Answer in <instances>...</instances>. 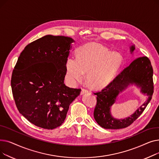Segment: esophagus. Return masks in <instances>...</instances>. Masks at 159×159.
<instances>
[{
    "label": "esophagus",
    "mask_w": 159,
    "mask_h": 159,
    "mask_svg": "<svg viewBox=\"0 0 159 159\" xmlns=\"http://www.w3.org/2000/svg\"><path fill=\"white\" fill-rule=\"evenodd\" d=\"M88 91L87 89H82L81 90V93H80V95H84V93H88Z\"/></svg>",
    "instance_id": "esophagus-1"
}]
</instances>
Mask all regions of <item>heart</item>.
I'll return each instance as SVG.
<instances>
[{
    "mask_svg": "<svg viewBox=\"0 0 159 159\" xmlns=\"http://www.w3.org/2000/svg\"><path fill=\"white\" fill-rule=\"evenodd\" d=\"M122 62V56L119 52H109L101 44L89 43L77 50L76 58H67L66 77L75 84L84 78L86 72L91 86L103 88L113 80Z\"/></svg>",
    "mask_w": 159,
    "mask_h": 159,
    "instance_id": "b5f03b06",
    "label": "heart"
}]
</instances>
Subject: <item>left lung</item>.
I'll return each mask as SVG.
<instances>
[{"label": "left lung", "instance_id": "left-lung-1", "mask_svg": "<svg viewBox=\"0 0 159 159\" xmlns=\"http://www.w3.org/2000/svg\"><path fill=\"white\" fill-rule=\"evenodd\" d=\"M135 48H129L133 54ZM153 71L149 59L146 57L137 58L126 67L116 77L97 95V106L94 110V119L97 124L105 129H117L126 128L134 122L145 110L153 93ZM131 85L137 87L141 93L147 96L146 101L130 116L116 119L112 115L111 109L117 100L118 95Z\"/></svg>", "mask_w": 159, "mask_h": 159}]
</instances>
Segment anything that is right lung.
Instances as JSON below:
<instances>
[{
  "label": "right lung",
  "mask_w": 159,
  "mask_h": 159,
  "mask_svg": "<svg viewBox=\"0 0 159 159\" xmlns=\"http://www.w3.org/2000/svg\"><path fill=\"white\" fill-rule=\"evenodd\" d=\"M68 37L47 35L29 44L13 71L11 85L20 113L35 126L53 129L64 122L80 89L64 83L72 43Z\"/></svg>",
  "instance_id": "right-lung-1"
}]
</instances>
